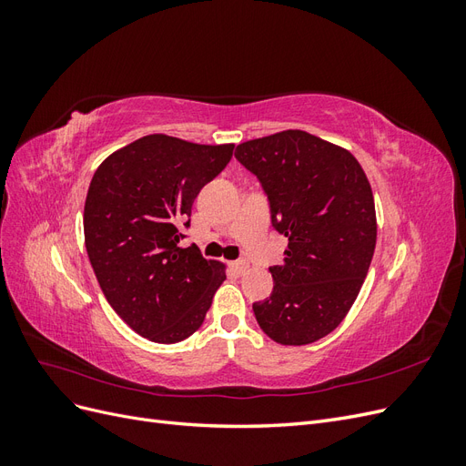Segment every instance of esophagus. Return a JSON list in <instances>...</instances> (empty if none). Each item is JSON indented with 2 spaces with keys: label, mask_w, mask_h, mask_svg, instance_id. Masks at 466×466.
<instances>
[{
  "label": "esophagus",
  "mask_w": 466,
  "mask_h": 466,
  "mask_svg": "<svg viewBox=\"0 0 466 466\" xmlns=\"http://www.w3.org/2000/svg\"><path fill=\"white\" fill-rule=\"evenodd\" d=\"M231 270L238 276H243V274L248 272V262L247 260H235V262H231Z\"/></svg>",
  "instance_id": "1"
}]
</instances>
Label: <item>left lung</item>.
Segmentation results:
<instances>
[{"label":"left lung","mask_w":466,"mask_h":466,"mask_svg":"<svg viewBox=\"0 0 466 466\" xmlns=\"http://www.w3.org/2000/svg\"><path fill=\"white\" fill-rule=\"evenodd\" d=\"M235 157L268 194L276 231L288 238L272 266V295L252 305L264 334L284 346L330 334L354 305L377 241L373 190L348 149L303 130L238 144Z\"/></svg>","instance_id":"8db88e82"}]
</instances>
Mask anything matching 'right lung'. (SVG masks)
<instances>
[{
	"label": "right lung",
	"mask_w": 466,
	"mask_h": 466,
	"mask_svg": "<svg viewBox=\"0 0 466 466\" xmlns=\"http://www.w3.org/2000/svg\"><path fill=\"white\" fill-rule=\"evenodd\" d=\"M235 144L149 134L96 167L83 209L86 247L106 301L139 336L175 344L202 327L225 264L178 247L194 198Z\"/></svg>",
	"instance_id": "add662e5"
}]
</instances>
